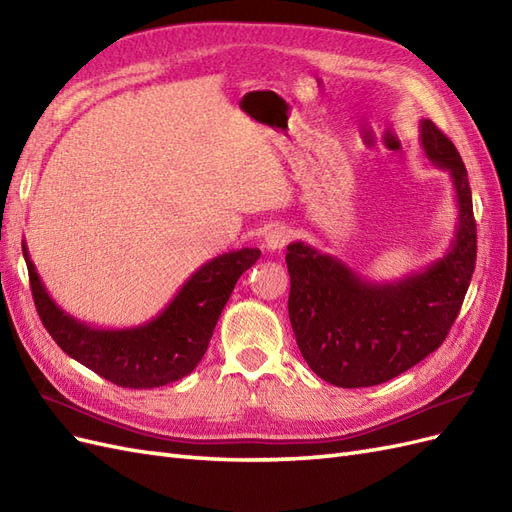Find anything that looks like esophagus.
<instances>
[{
	"mask_svg": "<svg viewBox=\"0 0 512 512\" xmlns=\"http://www.w3.org/2000/svg\"><path fill=\"white\" fill-rule=\"evenodd\" d=\"M288 239H290V230L286 226H277L265 237V247L269 252L282 250V247L288 243Z\"/></svg>",
	"mask_w": 512,
	"mask_h": 512,
	"instance_id": "34e87169",
	"label": "esophagus"
}]
</instances>
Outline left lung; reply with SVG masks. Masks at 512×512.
<instances>
[{"mask_svg": "<svg viewBox=\"0 0 512 512\" xmlns=\"http://www.w3.org/2000/svg\"><path fill=\"white\" fill-rule=\"evenodd\" d=\"M421 147L451 175L457 200L455 235L442 258L395 282H371L305 241L286 247L297 346L316 376L342 389L382 384L438 350L472 280L476 222L466 166L429 119H421Z\"/></svg>", "mask_w": 512, "mask_h": 512, "instance_id": "1", "label": "left lung"}]
</instances>
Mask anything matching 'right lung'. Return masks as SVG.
I'll return each instance as SVG.
<instances>
[{"instance_id": "add662e5", "label": "right lung", "mask_w": 512, "mask_h": 512, "mask_svg": "<svg viewBox=\"0 0 512 512\" xmlns=\"http://www.w3.org/2000/svg\"><path fill=\"white\" fill-rule=\"evenodd\" d=\"M23 258L38 316L61 350L117 386L156 389L196 369L232 288L260 258V250L243 247L211 258L158 316L126 329H100L66 314L46 292L25 241Z\"/></svg>"}]
</instances>
